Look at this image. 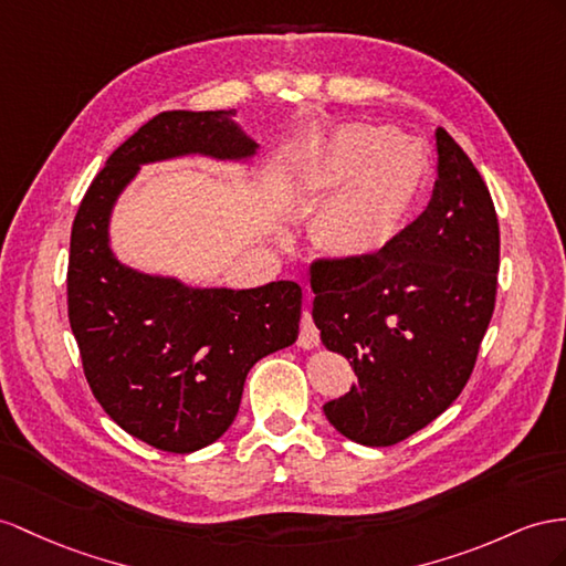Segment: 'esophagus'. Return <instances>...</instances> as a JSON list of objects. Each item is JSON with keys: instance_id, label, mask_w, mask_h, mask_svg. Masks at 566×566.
Segmentation results:
<instances>
[{"instance_id": "34e87169", "label": "esophagus", "mask_w": 566, "mask_h": 566, "mask_svg": "<svg viewBox=\"0 0 566 566\" xmlns=\"http://www.w3.org/2000/svg\"><path fill=\"white\" fill-rule=\"evenodd\" d=\"M321 344V332H317L315 323L311 313L306 311L301 317V332H298V346H303V349H313V346Z\"/></svg>"}]
</instances>
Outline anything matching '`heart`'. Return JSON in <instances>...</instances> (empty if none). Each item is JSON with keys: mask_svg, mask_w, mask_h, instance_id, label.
<instances>
[{"mask_svg": "<svg viewBox=\"0 0 566 566\" xmlns=\"http://www.w3.org/2000/svg\"><path fill=\"white\" fill-rule=\"evenodd\" d=\"M428 171L426 150L397 128H342L315 159L317 181L344 188L329 210L332 237L344 249H370L392 239L423 193Z\"/></svg>", "mask_w": 566, "mask_h": 566, "instance_id": "obj_1", "label": "heart"}]
</instances>
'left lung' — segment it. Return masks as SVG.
Segmentation results:
<instances>
[{"instance_id": "left-lung-1", "label": "left lung", "mask_w": 566, "mask_h": 566, "mask_svg": "<svg viewBox=\"0 0 566 566\" xmlns=\"http://www.w3.org/2000/svg\"><path fill=\"white\" fill-rule=\"evenodd\" d=\"M428 208L380 251L311 265L313 321L358 382L327 401L344 438L389 447L426 428L469 382L495 311L497 212L444 128Z\"/></svg>"}]
</instances>
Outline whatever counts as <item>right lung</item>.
Segmentation results:
<instances>
[{
	"label": "right lung",
	"mask_w": 566,
	"mask_h": 566,
	"mask_svg": "<svg viewBox=\"0 0 566 566\" xmlns=\"http://www.w3.org/2000/svg\"><path fill=\"white\" fill-rule=\"evenodd\" d=\"M234 114H157L109 155L71 227L69 323L85 380L114 423L174 454L222 438L249 370L296 342L301 286L196 289L126 268L112 253L109 217L140 165L184 155L251 159L258 143Z\"/></svg>",
	"instance_id": "1"
}]
</instances>
